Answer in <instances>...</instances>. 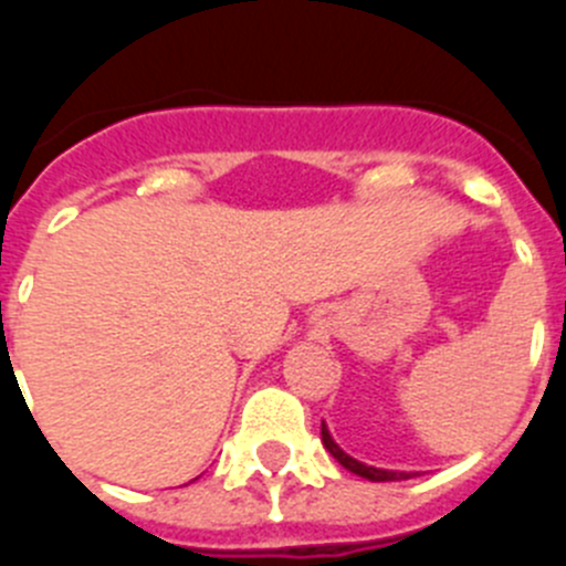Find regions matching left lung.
Returning a JSON list of instances; mask_svg holds the SVG:
<instances>
[{
  "label": "left lung",
  "instance_id": "1",
  "mask_svg": "<svg viewBox=\"0 0 566 566\" xmlns=\"http://www.w3.org/2000/svg\"><path fill=\"white\" fill-rule=\"evenodd\" d=\"M321 438H324V447L332 452V458H335V461L340 463L343 469L360 474V478L374 480V483H388V480H408L410 478L408 472H385V469L366 467V463H360V461H355V458H352V455H346V452H343L340 447H337V443L332 441V436H329V430H326L324 421H321Z\"/></svg>",
  "mask_w": 566,
  "mask_h": 566
}]
</instances>
